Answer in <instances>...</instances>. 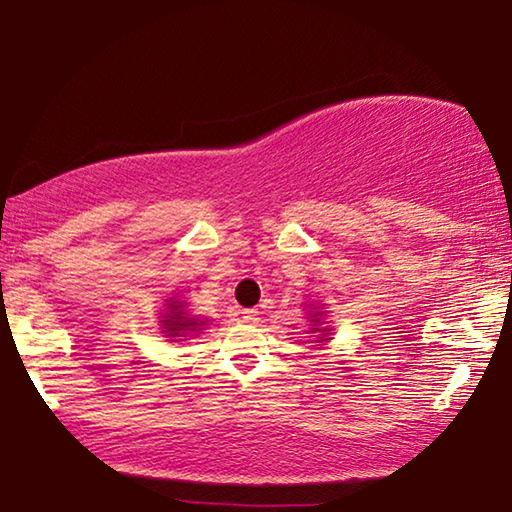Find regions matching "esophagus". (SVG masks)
I'll return each instance as SVG.
<instances>
[{
	"label": "esophagus",
	"mask_w": 512,
	"mask_h": 512,
	"mask_svg": "<svg viewBox=\"0 0 512 512\" xmlns=\"http://www.w3.org/2000/svg\"><path fill=\"white\" fill-rule=\"evenodd\" d=\"M241 319H243V322H248V324H255V322H259V310H255V308L243 310Z\"/></svg>",
	"instance_id": "esophagus-1"
}]
</instances>
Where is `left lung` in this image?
I'll list each match as a JSON object with an SVG mask.
<instances>
[{
	"instance_id": "8db88e82",
	"label": "left lung",
	"mask_w": 512,
	"mask_h": 512,
	"mask_svg": "<svg viewBox=\"0 0 512 512\" xmlns=\"http://www.w3.org/2000/svg\"><path fill=\"white\" fill-rule=\"evenodd\" d=\"M317 315H319V312H317ZM312 331H319V329H312ZM326 331V329H324Z\"/></svg>"
}]
</instances>
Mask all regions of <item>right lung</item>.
<instances>
[{"instance_id":"1","label":"right lung","mask_w":512,"mask_h":512,"mask_svg":"<svg viewBox=\"0 0 512 512\" xmlns=\"http://www.w3.org/2000/svg\"><path fill=\"white\" fill-rule=\"evenodd\" d=\"M163 322H165L163 326L167 335H181L183 331H195V326H200L195 319L183 315L181 308H172L170 315H165Z\"/></svg>"}]
</instances>
